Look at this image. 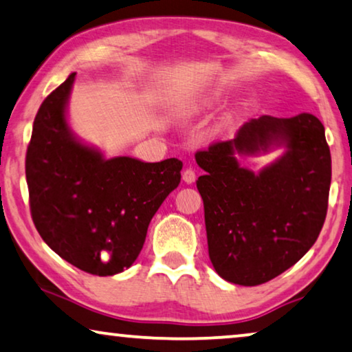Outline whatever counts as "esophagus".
<instances>
[{"instance_id": "esophagus-1", "label": "esophagus", "mask_w": 352, "mask_h": 352, "mask_svg": "<svg viewBox=\"0 0 352 352\" xmlns=\"http://www.w3.org/2000/svg\"><path fill=\"white\" fill-rule=\"evenodd\" d=\"M183 180H185L186 183H194L196 182V172H194V169H191V167H188V169L183 170Z\"/></svg>"}]
</instances>
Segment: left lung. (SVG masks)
I'll return each instance as SVG.
<instances>
[{
  "mask_svg": "<svg viewBox=\"0 0 352 352\" xmlns=\"http://www.w3.org/2000/svg\"><path fill=\"white\" fill-rule=\"evenodd\" d=\"M272 143L287 153L259 175L233 155L255 154ZM206 174L196 185L204 201L210 261L218 275L242 286L274 280L300 261L326 221L332 158L324 126L311 113L262 115L232 140L199 150Z\"/></svg>",
  "mask_w": 352,
  "mask_h": 352,
  "instance_id": "obj_1",
  "label": "left lung"
}]
</instances>
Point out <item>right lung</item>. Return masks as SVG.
<instances>
[{
  "label": "right lung",
  "instance_id": "right-lung-1",
  "mask_svg": "<svg viewBox=\"0 0 352 352\" xmlns=\"http://www.w3.org/2000/svg\"><path fill=\"white\" fill-rule=\"evenodd\" d=\"M76 72L44 99L26 150L31 218L56 254L87 274L109 276L133 265L146 229L180 183L177 158L104 160L66 123Z\"/></svg>",
  "mask_w": 352,
  "mask_h": 352
}]
</instances>
